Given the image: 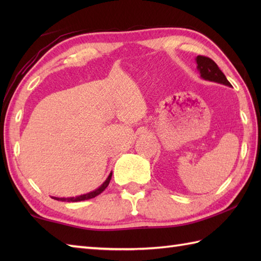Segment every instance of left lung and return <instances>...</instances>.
<instances>
[{
    "mask_svg": "<svg viewBox=\"0 0 261 261\" xmlns=\"http://www.w3.org/2000/svg\"><path fill=\"white\" fill-rule=\"evenodd\" d=\"M195 60L197 64V70L199 71V75H201L203 80L231 86L230 82L226 80L225 75L221 71L219 66L212 59L204 56H197Z\"/></svg>",
    "mask_w": 261,
    "mask_h": 261,
    "instance_id": "left-lung-1",
    "label": "left lung"
}]
</instances>
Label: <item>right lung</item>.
<instances>
[{
    "mask_svg": "<svg viewBox=\"0 0 261 261\" xmlns=\"http://www.w3.org/2000/svg\"><path fill=\"white\" fill-rule=\"evenodd\" d=\"M111 178H112V171H111L110 175L108 176V178L105 179V181L103 182L101 186L96 188V190L90 192V193L83 194V195L75 196V197H53V198L57 199V201H62V202H81V201H86V199H91L93 197L99 195V194H101L105 190V188L109 186V182H110Z\"/></svg>",
    "mask_w": 261,
    "mask_h": 261,
    "instance_id": "obj_1",
    "label": "right lung"
}]
</instances>
